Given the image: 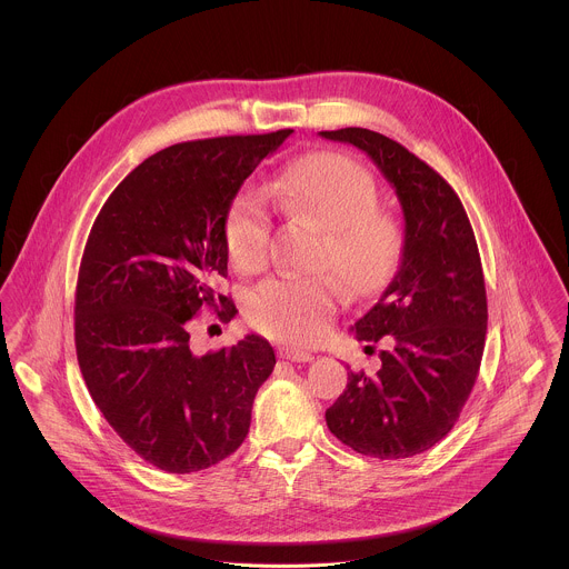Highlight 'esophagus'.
<instances>
[{"mask_svg": "<svg viewBox=\"0 0 569 569\" xmlns=\"http://www.w3.org/2000/svg\"><path fill=\"white\" fill-rule=\"evenodd\" d=\"M280 359H287V361H293V363H307V361L313 359V355L307 352V350H300V348H282Z\"/></svg>", "mask_w": 569, "mask_h": 569, "instance_id": "34e87169", "label": "esophagus"}]
</instances>
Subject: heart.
<instances>
[{
	"mask_svg": "<svg viewBox=\"0 0 569 569\" xmlns=\"http://www.w3.org/2000/svg\"><path fill=\"white\" fill-rule=\"evenodd\" d=\"M271 201L325 228L318 264L328 267L352 293L381 289L397 271L403 223L379 206V186L363 163L320 153L289 163L269 181ZM226 247L234 269L260 271L271 256V212L262 190H241L226 217ZM337 307V289L326 276H278L247 298V318L264 335L309 343L322 335Z\"/></svg>",
	"mask_w": 569,
	"mask_h": 569,
	"instance_id": "obj_1",
	"label": "heart"
}]
</instances>
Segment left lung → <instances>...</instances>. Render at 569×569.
I'll return each instance as SVG.
<instances>
[{
    "label": "left lung",
    "instance_id": "1",
    "mask_svg": "<svg viewBox=\"0 0 569 569\" xmlns=\"http://www.w3.org/2000/svg\"><path fill=\"white\" fill-rule=\"evenodd\" d=\"M320 136L366 151L406 217L401 267L352 326L359 339L390 346L375 375L348 372L326 425L357 453L403 460L453 429L476 386L488 322L480 251L456 190L403 144L359 127Z\"/></svg>",
    "mask_w": 569,
    "mask_h": 569
}]
</instances>
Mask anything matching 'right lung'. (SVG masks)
<instances>
[{"label": "right lung", "mask_w": 569, "mask_h": 569, "mask_svg": "<svg viewBox=\"0 0 569 569\" xmlns=\"http://www.w3.org/2000/svg\"><path fill=\"white\" fill-rule=\"evenodd\" d=\"M293 129L181 142L131 170L98 212L82 251L74 341L82 379L113 431L166 473L232 456L258 388L273 372L267 339L194 355L188 320L232 300L226 217L253 168Z\"/></svg>", "instance_id": "obj_1"}]
</instances>
